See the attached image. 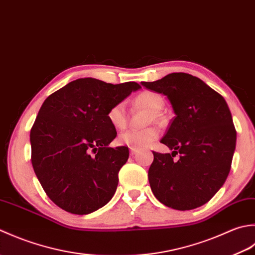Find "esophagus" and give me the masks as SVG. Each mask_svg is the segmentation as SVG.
<instances>
[{
	"instance_id": "obj_1",
	"label": "esophagus",
	"mask_w": 255,
	"mask_h": 255,
	"mask_svg": "<svg viewBox=\"0 0 255 255\" xmlns=\"http://www.w3.org/2000/svg\"><path fill=\"white\" fill-rule=\"evenodd\" d=\"M137 152H138L137 149H135V148H129V155H131V156H134V155H136V154H137Z\"/></svg>"
}]
</instances>
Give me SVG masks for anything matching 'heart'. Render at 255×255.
Wrapping results in <instances>:
<instances>
[{
  "mask_svg": "<svg viewBox=\"0 0 255 255\" xmlns=\"http://www.w3.org/2000/svg\"><path fill=\"white\" fill-rule=\"evenodd\" d=\"M134 103L138 107L147 109L150 111L148 123H160L163 118L160 116V110L164 106V99L158 93L154 91H143L135 97ZM108 120L116 129H123L127 127L126 105L124 102H119L110 108L108 111ZM159 135L156 128H147L145 129H128L119 136L121 144L127 145L129 148L139 149L146 147L157 139Z\"/></svg>",
  "mask_w": 255,
  "mask_h": 255,
  "instance_id": "1",
  "label": "heart"
}]
</instances>
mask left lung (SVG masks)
<instances>
[{
  "label": "left lung",
  "instance_id": "left-lung-1",
  "mask_svg": "<svg viewBox=\"0 0 255 255\" xmlns=\"http://www.w3.org/2000/svg\"><path fill=\"white\" fill-rule=\"evenodd\" d=\"M142 86L168 98L176 116L160 143L173 153L153 152L148 180L154 196L176 210L209 201L229 175L237 131L221 95L199 78L173 72ZM180 154V159L172 157Z\"/></svg>",
  "mask_w": 255,
  "mask_h": 255
}]
</instances>
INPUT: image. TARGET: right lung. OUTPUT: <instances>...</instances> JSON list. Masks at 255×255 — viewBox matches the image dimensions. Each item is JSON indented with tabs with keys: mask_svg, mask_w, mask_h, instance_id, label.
<instances>
[{
	"mask_svg": "<svg viewBox=\"0 0 255 255\" xmlns=\"http://www.w3.org/2000/svg\"><path fill=\"white\" fill-rule=\"evenodd\" d=\"M141 88L80 78L44 101L30 129L32 165L49 199L67 212L88 215L116 193L127 146L109 147L117 131L108 111Z\"/></svg>",
	"mask_w": 255,
	"mask_h": 255,
	"instance_id": "1",
	"label": "right lung"
}]
</instances>
